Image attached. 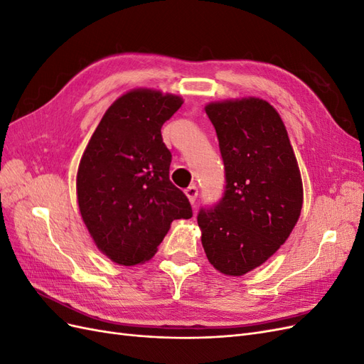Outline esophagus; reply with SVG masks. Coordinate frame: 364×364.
<instances>
[{
  "mask_svg": "<svg viewBox=\"0 0 364 364\" xmlns=\"http://www.w3.org/2000/svg\"><path fill=\"white\" fill-rule=\"evenodd\" d=\"M185 194H186V197H188V200H190V203L191 205H194V202H196V199H197V194H199V190H197V186H188V188L185 190Z\"/></svg>",
  "mask_w": 364,
  "mask_h": 364,
  "instance_id": "obj_1",
  "label": "esophagus"
}]
</instances>
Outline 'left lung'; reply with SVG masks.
<instances>
[{
    "label": "left lung",
    "instance_id": "8db88e82",
    "mask_svg": "<svg viewBox=\"0 0 364 364\" xmlns=\"http://www.w3.org/2000/svg\"><path fill=\"white\" fill-rule=\"evenodd\" d=\"M225 164V193L202 208L197 223L213 266L241 277L266 262L291 234L304 188L287 129L270 103L257 97L209 103Z\"/></svg>",
    "mask_w": 364,
    "mask_h": 364
}]
</instances>
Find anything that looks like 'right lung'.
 <instances>
[{
    "label": "right lung",
    "instance_id": "obj_1",
    "mask_svg": "<svg viewBox=\"0 0 364 364\" xmlns=\"http://www.w3.org/2000/svg\"><path fill=\"white\" fill-rule=\"evenodd\" d=\"M182 98L132 90L109 106L77 171V200L90 235L107 258L135 266L155 255L173 220L191 218L170 181L171 153L161 127Z\"/></svg>",
    "mask_w": 364,
    "mask_h": 364
}]
</instances>
